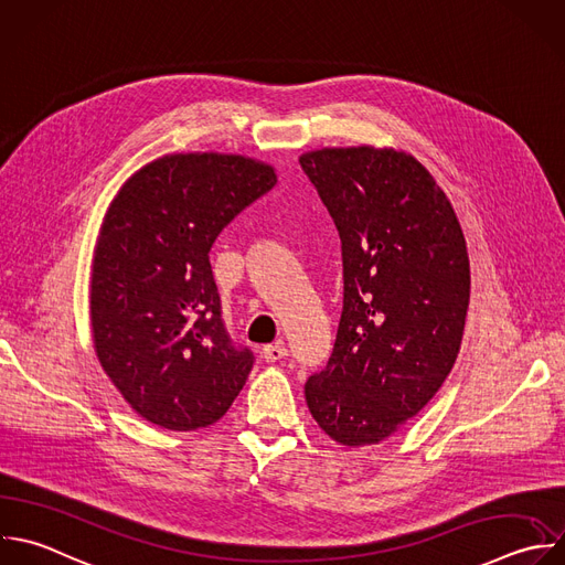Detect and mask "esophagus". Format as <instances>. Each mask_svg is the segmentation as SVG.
<instances>
[{
  "instance_id": "obj_1",
  "label": "esophagus",
  "mask_w": 565,
  "mask_h": 565,
  "mask_svg": "<svg viewBox=\"0 0 565 565\" xmlns=\"http://www.w3.org/2000/svg\"><path fill=\"white\" fill-rule=\"evenodd\" d=\"M287 347H285V342H274V344H267V347H263V358H265V362H280L282 358H287Z\"/></svg>"
}]
</instances>
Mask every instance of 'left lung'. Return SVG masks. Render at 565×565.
<instances>
[{
  "instance_id": "8db88e82",
  "label": "left lung",
  "mask_w": 565,
  "mask_h": 565,
  "mask_svg": "<svg viewBox=\"0 0 565 565\" xmlns=\"http://www.w3.org/2000/svg\"><path fill=\"white\" fill-rule=\"evenodd\" d=\"M300 166L338 227L344 276L333 353L307 380V406L331 439L377 444L433 399L457 360L466 241L441 188L406 152L322 148Z\"/></svg>"
}]
</instances>
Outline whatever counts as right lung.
Returning a JSON list of instances; mask_svg holds the SVG:
<instances>
[{
    "instance_id": "add662e5",
    "label": "right lung",
    "mask_w": 565,
    "mask_h": 565,
    "mask_svg": "<svg viewBox=\"0 0 565 565\" xmlns=\"http://www.w3.org/2000/svg\"><path fill=\"white\" fill-rule=\"evenodd\" d=\"M276 170L241 154H166L135 172L110 203L93 258L97 358L148 422L196 430L241 393L254 353L221 318L210 249Z\"/></svg>"
}]
</instances>
